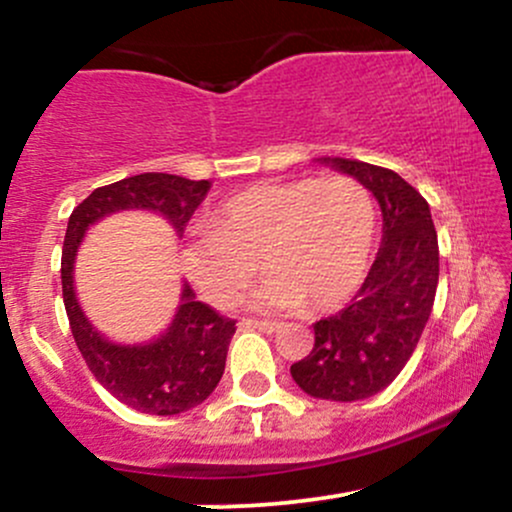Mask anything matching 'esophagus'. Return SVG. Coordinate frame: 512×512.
<instances>
[{
    "label": "esophagus",
    "instance_id": "obj_1",
    "mask_svg": "<svg viewBox=\"0 0 512 512\" xmlns=\"http://www.w3.org/2000/svg\"><path fill=\"white\" fill-rule=\"evenodd\" d=\"M240 327L243 330H262V332H279V322H272V320H252V317H243L240 320Z\"/></svg>",
    "mask_w": 512,
    "mask_h": 512
}]
</instances>
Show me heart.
I'll return each instance as SVG.
<instances>
[{
    "mask_svg": "<svg viewBox=\"0 0 512 512\" xmlns=\"http://www.w3.org/2000/svg\"><path fill=\"white\" fill-rule=\"evenodd\" d=\"M378 211L368 187L351 175L260 182L214 211L209 231L187 240L182 262L214 305H231L255 279L269 276L252 303L267 310L315 313L351 298L368 272Z\"/></svg>",
    "mask_w": 512,
    "mask_h": 512,
    "instance_id": "obj_1",
    "label": "heart"
}]
</instances>
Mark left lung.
<instances>
[{
  "label": "left lung",
  "instance_id": "obj_1",
  "mask_svg": "<svg viewBox=\"0 0 512 512\" xmlns=\"http://www.w3.org/2000/svg\"><path fill=\"white\" fill-rule=\"evenodd\" d=\"M366 185L383 211V245L354 301L317 320L315 346L291 366L308 395L356 402L378 395L407 366L433 310L438 236L428 202L395 170L332 158Z\"/></svg>",
  "mask_w": 512,
  "mask_h": 512
}]
</instances>
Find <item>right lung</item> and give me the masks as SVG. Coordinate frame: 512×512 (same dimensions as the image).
Instances as JSON below:
<instances>
[{
	"mask_svg": "<svg viewBox=\"0 0 512 512\" xmlns=\"http://www.w3.org/2000/svg\"><path fill=\"white\" fill-rule=\"evenodd\" d=\"M209 180H187L168 173H142L93 190L72 211L62 250V298L74 342L88 370L110 395L144 414L170 416L202 404L219 385L236 320L195 301L190 284L182 289V305L173 325L156 342L120 346L103 339L81 313L74 296V255L93 221L120 209H151L185 233L187 221L202 204Z\"/></svg>",
	"mask_w": 512,
	"mask_h": 512,
	"instance_id": "add662e5",
	"label": "right lung"
}]
</instances>
